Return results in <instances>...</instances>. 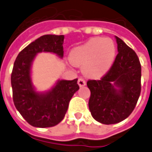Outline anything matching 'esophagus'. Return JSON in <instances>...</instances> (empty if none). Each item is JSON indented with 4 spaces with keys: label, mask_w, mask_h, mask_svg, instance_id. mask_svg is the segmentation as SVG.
I'll return each instance as SVG.
<instances>
[{
    "label": "esophagus",
    "mask_w": 152,
    "mask_h": 152,
    "mask_svg": "<svg viewBox=\"0 0 152 152\" xmlns=\"http://www.w3.org/2000/svg\"><path fill=\"white\" fill-rule=\"evenodd\" d=\"M78 85H79L80 87H82V86H85L86 85V81L83 78H79L78 79Z\"/></svg>",
    "instance_id": "esophagus-1"
}]
</instances>
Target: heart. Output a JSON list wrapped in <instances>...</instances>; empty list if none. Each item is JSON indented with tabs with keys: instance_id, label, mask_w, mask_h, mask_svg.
<instances>
[{
	"instance_id": "1",
	"label": "heart",
	"mask_w": 152,
	"mask_h": 152,
	"mask_svg": "<svg viewBox=\"0 0 152 152\" xmlns=\"http://www.w3.org/2000/svg\"><path fill=\"white\" fill-rule=\"evenodd\" d=\"M116 47L109 38H93L75 48L70 60L76 66H84L83 72L90 77L98 78L107 72L114 60Z\"/></svg>"
}]
</instances>
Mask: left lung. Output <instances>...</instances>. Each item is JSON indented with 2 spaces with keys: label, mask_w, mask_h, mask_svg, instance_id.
Instances as JSON below:
<instances>
[{
  "label": "left lung",
  "mask_w": 152,
  "mask_h": 152,
  "mask_svg": "<svg viewBox=\"0 0 152 152\" xmlns=\"http://www.w3.org/2000/svg\"><path fill=\"white\" fill-rule=\"evenodd\" d=\"M116 38L118 51L110 70L100 80H89L88 107L102 124H115L130 116L141 93V64L135 51ZM119 88L118 90L115 88Z\"/></svg>",
  "instance_id": "left-lung-1"
}]
</instances>
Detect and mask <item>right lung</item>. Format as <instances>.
<instances>
[{"instance_id": "obj_1", "label": "right lung", "mask_w": 152, "mask_h": 152, "mask_svg": "<svg viewBox=\"0 0 152 152\" xmlns=\"http://www.w3.org/2000/svg\"><path fill=\"white\" fill-rule=\"evenodd\" d=\"M64 35L46 34L32 42L20 51L11 74L13 100L24 119L35 127H51L64 119L69 102L80 88L77 79L59 80L47 93H36L31 83L30 67L34 57L42 51L64 56Z\"/></svg>"}]
</instances>
